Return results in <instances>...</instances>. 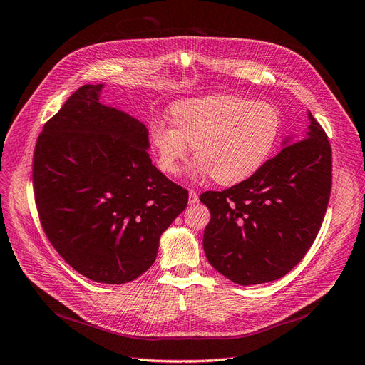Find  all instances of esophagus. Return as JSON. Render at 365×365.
I'll return each mask as SVG.
<instances>
[{
	"instance_id": "obj_1",
	"label": "esophagus",
	"mask_w": 365,
	"mask_h": 365,
	"mask_svg": "<svg viewBox=\"0 0 365 365\" xmlns=\"http://www.w3.org/2000/svg\"><path fill=\"white\" fill-rule=\"evenodd\" d=\"M197 202H199V195H197L194 190H190V205H194Z\"/></svg>"
}]
</instances>
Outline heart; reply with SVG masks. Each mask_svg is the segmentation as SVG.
Segmentation results:
<instances>
[{"label":"heart","instance_id":"obj_1","mask_svg":"<svg viewBox=\"0 0 365 365\" xmlns=\"http://www.w3.org/2000/svg\"><path fill=\"white\" fill-rule=\"evenodd\" d=\"M171 122L150 123V143L159 168L179 174L194 147V173L212 175L220 185L252 177L274 151L281 131L278 110L267 102L232 95H212L175 102Z\"/></svg>","mask_w":365,"mask_h":365}]
</instances>
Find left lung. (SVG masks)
<instances>
[{
    "instance_id": "8db88e82",
    "label": "left lung",
    "mask_w": 365,
    "mask_h": 365,
    "mask_svg": "<svg viewBox=\"0 0 365 365\" xmlns=\"http://www.w3.org/2000/svg\"><path fill=\"white\" fill-rule=\"evenodd\" d=\"M307 133L284 140L283 150L247 180L206 191L200 202L207 262L240 286L284 277L315 242L331 190V148L309 111Z\"/></svg>"
}]
</instances>
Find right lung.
<instances>
[{
	"instance_id": "1",
	"label": "right lung",
	"mask_w": 365,
	"mask_h": 365,
	"mask_svg": "<svg viewBox=\"0 0 365 365\" xmlns=\"http://www.w3.org/2000/svg\"><path fill=\"white\" fill-rule=\"evenodd\" d=\"M82 86L39 134L34 192L50 243L88 279L123 284L154 263L188 191L151 163L148 130Z\"/></svg>"
}]
</instances>
